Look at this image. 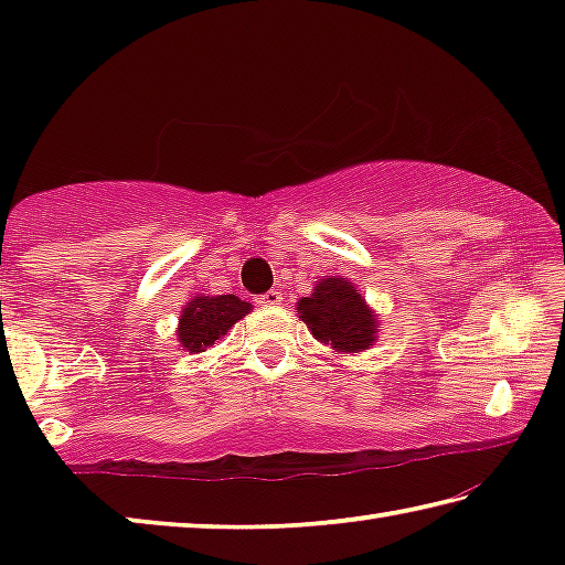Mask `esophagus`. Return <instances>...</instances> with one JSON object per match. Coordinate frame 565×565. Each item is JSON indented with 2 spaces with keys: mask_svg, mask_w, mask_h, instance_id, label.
<instances>
[{
  "mask_svg": "<svg viewBox=\"0 0 565 565\" xmlns=\"http://www.w3.org/2000/svg\"><path fill=\"white\" fill-rule=\"evenodd\" d=\"M259 306H276V303H281V291L279 289H271V291H266L264 296H259V301H256Z\"/></svg>",
  "mask_w": 565,
  "mask_h": 565,
  "instance_id": "1",
  "label": "esophagus"
}]
</instances>
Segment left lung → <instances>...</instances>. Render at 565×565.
I'll use <instances>...</instances> for the list:
<instances>
[{
  "instance_id": "left-lung-1",
  "label": "left lung",
  "mask_w": 565,
  "mask_h": 565,
  "mask_svg": "<svg viewBox=\"0 0 565 565\" xmlns=\"http://www.w3.org/2000/svg\"><path fill=\"white\" fill-rule=\"evenodd\" d=\"M299 313L313 337L337 351L356 353L376 341L374 311L343 279H321L313 294L299 301Z\"/></svg>"
}]
</instances>
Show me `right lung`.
<instances>
[{
    "label": "right lung",
    "mask_w": 565,
    "mask_h": 565,
    "mask_svg": "<svg viewBox=\"0 0 565 565\" xmlns=\"http://www.w3.org/2000/svg\"><path fill=\"white\" fill-rule=\"evenodd\" d=\"M248 309L246 301L238 296H196L179 319V341L189 351H204L216 339L234 327L238 319H244Z\"/></svg>",
    "instance_id": "1"
}]
</instances>
